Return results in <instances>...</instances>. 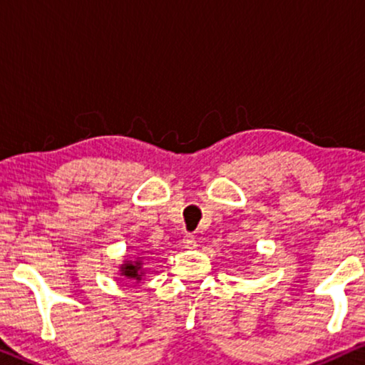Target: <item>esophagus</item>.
<instances>
[{
	"label": "esophagus",
	"instance_id": "34e87169",
	"mask_svg": "<svg viewBox=\"0 0 365 365\" xmlns=\"http://www.w3.org/2000/svg\"><path fill=\"white\" fill-rule=\"evenodd\" d=\"M182 244H184V247H194L196 246V237L192 236V234H186V236H184V239H182Z\"/></svg>",
	"mask_w": 365,
	"mask_h": 365
}]
</instances>
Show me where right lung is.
I'll return each instance as SVG.
<instances>
[{
	"label": "right lung",
	"mask_w": 365,
	"mask_h": 365,
	"mask_svg": "<svg viewBox=\"0 0 365 365\" xmlns=\"http://www.w3.org/2000/svg\"><path fill=\"white\" fill-rule=\"evenodd\" d=\"M123 274L126 277H131V279H136V281H141V262H128L123 266Z\"/></svg>",
	"instance_id": "add662e5"
}]
</instances>
